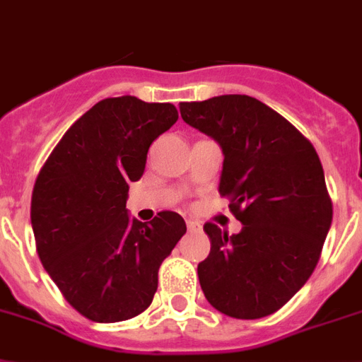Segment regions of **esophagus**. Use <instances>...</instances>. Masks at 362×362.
Returning <instances> with one entry per match:
<instances>
[{"label": "esophagus", "mask_w": 362, "mask_h": 362, "mask_svg": "<svg viewBox=\"0 0 362 362\" xmlns=\"http://www.w3.org/2000/svg\"><path fill=\"white\" fill-rule=\"evenodd\" d=\"M187 228L188 231H199V229H202V223L196 222V220H187Z\"/></svg>", "instance_id": "obj_1"}]
</instances>
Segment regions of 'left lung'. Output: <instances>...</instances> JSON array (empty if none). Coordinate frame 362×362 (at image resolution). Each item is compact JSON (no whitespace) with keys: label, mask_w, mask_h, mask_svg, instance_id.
I'll list each match as a JSON object with an SVG mask.
<instances>
[{"label":"left lung","mask_w":362,"mask_h":362,"mask_svg":"<svg viewBox=\"0 0 362 362\" xmlns=\"http://www.w3.org/2000/svg\"><path fill=\"white\" fill-rule=\"evenodd\" d=\"M181 118L222 149L218 192L242 223L231 235L203 231L211 253L198 264L207 301L231 318L255 320L281 309L305 285L333 220L316 149L294 125L252 95L179 103Z\"/></svg>","instance_id":"obj_1"}]
</instances>
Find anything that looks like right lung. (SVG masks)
<instances>
[{"label": "right lung", "instance_id": "1", "mask_svg": "<svg viewBox=\"0 0 362 362\" xmlns=\"http://www.w3.org/2000/svg\"><path fill=\"white\" fill-rule=\"evenodd\" d=\"M175 122L172 103L101 100L64 133L38 174L31 198L38 257L88 320L112 324L148 309L160 264L187 233L177 213L144 223L125 209L149 146Z\"/></svg>", "mask_w": 362, "mask_h": 362}]
</instances>
